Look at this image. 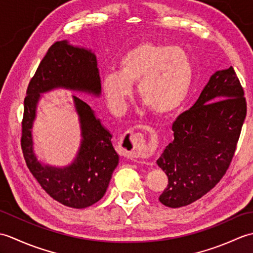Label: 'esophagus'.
Here are the masks:
<instances>
[{
    "label": "esophagus",
    "instance_id": "34e87169",
    "mask_svg": "<svg viewBox=\"0 0 253 253\" xmlns=\"http://www.w3.org/2000/svg\"><path fill=\"white\" fill-rule=\"evenodd\" d=\"M150 133V141L148 142L141 133H135L127 131L124 133L121 138L120 144L122 146L124 152L126 153L128 158L143 160L151 157L155 149L158 147L159 138L158 133L151 127H144Z\"/></svg>",
    "mask_w": 253,
    "mask_h": 253
}]
</instances>
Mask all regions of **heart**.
<instances>
[{
	"instance_id": "b5f03b06",
	"label": "heart",
	"mask_w": 253,
	"mask_h": 253,
	"mask_svg": "<svg viewBox=\"0 0 253 253\" xmlns=\"http://www.w3.org/2000/svg\"><path fill=\"white\" fill-rule=\"evenodd\" d=\"M192 80L193 66L184 49L142 42L122 56L118 72L102 75L101 88L111 109L122 113L138 84L139 98L155 114L168 115L184 103Z\"/></svg>"
}]
</instances>
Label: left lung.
<instances>
[{
    "label": "left lung",
    "instance_id": "1",
    "mask_svg": "<svg viewBox=\"0 0 253 253\" xmlns=\"http://www.w3.org/2000/svg\"><path fill=\"white\" fill-rule=\"evenodd\" d=\"M246 114L234 68L214 73L191 109L176 118L174 140L157 161L169 177L161 203L185 207L215 187L232 162Z\"/></svg>",
    "mask_w": 253,
    "mask_h": 253
}]
</instances>
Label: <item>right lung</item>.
Listing matches in <instances>:
<instances>
[{
  "label": "right lung",
  "instance_id": "right-lung-1",
  "mask_svg": "<svg viewBox=\"0 0 253 253\" xmlns=\"http://www.w3.org/2000/svg\"><path fill=\"white\" fill-rule=\"evenodd\" d=\"M56 88L100 95L94 53L71 45L66 40L52 44L28 84L21 123V149L31 174L54 200L69 208L84 209L104 196L120 157L113 148L110 131L84 100L73 95L83 137L77 157L65 168L44 165L37 160L31 135L37 104L41 93Z\"/></svg>",
  "mask_w": 253,
  "mask_h": 253
}]
</instances>
